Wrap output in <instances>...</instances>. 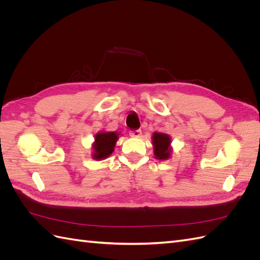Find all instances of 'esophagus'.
<instances>
[{
  "instance_id": "34e87169",
  "label": "esophagus",
  "mask_w": 260,
  "mask_h": 260,
  "mask_svg": "<svg viewBox=\"0 0 260 260\" xmlns=\"http://www.w3.org/2000/svg\"><path fill=\"white\" fill-rule=\"evenodd\" d=\"M129 135L132 138H139L141 136V130H131L129 132Z\"/></svg>"
}]
</instances>
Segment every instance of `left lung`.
<instances>
[{
  "mask_svg": "<svg viewBox=\"0 0 260 260\" xmlns=\"http://www.w3.org/2000/svg\"><path fill=\"white\" fill-rule=\"evenodd\" d=\"M152 141L155 158L160 160H166L170 158L171 138L168 135H166V133L155 132L152 137Z\"/></svg>",
  "mask_w": 260,
  "mask_h": 260,
  "instance_id": "8db88e82",
  "label": "left lung"
}]
</instances>
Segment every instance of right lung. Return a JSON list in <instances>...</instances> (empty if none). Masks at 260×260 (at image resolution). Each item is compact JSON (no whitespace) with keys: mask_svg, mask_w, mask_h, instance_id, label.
I'll list each match as a JSON object with an SVG mask.
<instances>
[{"mask_svg":"<svg viewBox=\"0 0 260 260\" xmlns=\"http://www.w3.org/2000/svg\"><path fill=\"white\" fill-rule=\"evenodd\" d=\"M118 136V132H98L93 143V159L102 160L107 158L114 152Z\"/></svg>","mask_w":260,"mask_h":260,"instance_id":"add662e5","label":"right lung"}]
</instances>
